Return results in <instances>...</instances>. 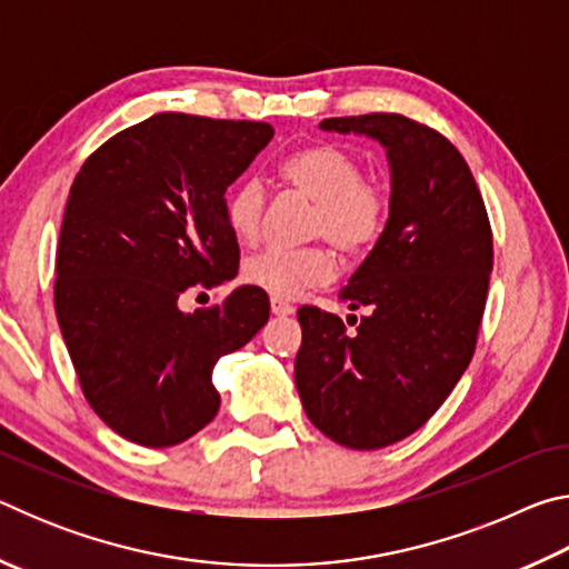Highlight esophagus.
I'll list each match as a JSON object with an SVG mask.
<instances>
[{
  "label": "esophagus",
  "mask_w": 569,
  "mask_h": 569,
  "mask_svg": "<svg viewBox=\"0 0 569 569\" xmlns=\"http://www.w3.org/2000/svg\"><path fill=\"white\" fill-rule=\"evenodd\" d=\"M271 311L273 316H291L296 308L288 301H283V298H271Z\"/></svg>",
  "instance_id": "34e87169"
}]
</instances>
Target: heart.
Here are the masks:
<instances>
[{
    "label": "heart",
    "instance_id": "b5f03b06",
    "mask_svg": "<svg viewBox=\"0 0 569 569\" xmlns=\"http://www.w3.org/2000/svg\"><path fill=\"white\" fill-rule=\"evenodd\" d=\"M278 178L313 200L308 233L326 238L343 256L359 258L379 243L389 223V198L363 178L361 162L336 146H308L278 166ZM266 196L261 182L246 180L226 196V223L240 243H253L261 230ZM336 253L326 246L298 250L268 248L243 263V281L273 298H296L329 283Z\"/></svg>",
    "mask_w": 569,
    "mask_h": 569
}]
</instances>
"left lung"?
Masks as SVG:
<instances>
[{
  "label": "left lung",
  "mask_w": 569,
  "mask_h": 569,
  "mask_svg": "<svg viewBox=\"0 0 569 569\" xmlns=\"http://www.w3.org/2000/svg\"><path fill=\"white\" fill-rule=\"evenodd\" d=\"M326 132L387 148L389 223L339 298L366 308L356 331L303 306L296 389L316 429L381 449L429 421L467 371L492 273V228L461 152L403 114L329 118Z\"/></svg>",
  "instance_id": "obj_1"
}]
</instances>
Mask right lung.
<instances>
[{
  "label": "right lung",
  "mask_w": 569,
  "mask_h": 569,
  "mask_svg": "<svg viewBox=\"0 0 569 569\" xmlns=\"http://www.w3.org/2000/svg\"><path fill=\"white\" fill-rule=\"evenodd\" d=\"M273 138L268 122L160 112L84 160L57 248L54 311L94 413L142 447H172L213 421V366L271 313L240 286L182 311L192 286L238 273L226 190Z\"/></svg>",
  "instance_id": "1"
}]
</instances>
